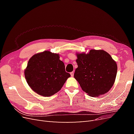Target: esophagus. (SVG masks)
<instances>
[{"mask_svg": "<svg viewBox=\"0 0 134 134\" xmlns=\"http://www.w3.org/2000/svg\"><path fill=\"white\" fill-rule=\"evenodd\" d=\"M70 75L71 76H74V71H72L70 72Z\"/></svg>", "mask_w": 134, "mask_h": 134, "instance_id": "obj_1", "label": "esophagus"}]
</instances>
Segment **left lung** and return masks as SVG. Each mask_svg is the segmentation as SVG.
<instances>
[{"label":"left lung","instance_id":"obj_1","mask_svg":"<svg viewBox=\"0 0 134 134\" xmlns=\"http://www.w3.org/2000/svg\"><path fill=\"white\" fill-rule=\"evenodd\" d=\"M78 64L74 75L82 90L91 97L107 93L116 79L117 66L108 52L91 50L88 53H76Z\"/></svg>","mask_w":134,"mask_h":134}]
</instances>
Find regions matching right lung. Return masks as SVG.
<instances>
[{
    "label": "right lung",
    "instance_id": "add662e5",
    "mask_svg": "<svg viewBox=\"0 0 134 134\" xmlns=\"http://www.w3.org/2000/svg\"><path fill=\"white\" fill-rule=\"evenodd\" d=\"M28 86L35 92L50 97L58 92L70 74L65 71L59 54L44 51L33 55L25 70Z\"/></svg>",
    "mask_w": 134,
    "mask_h": 134
}]
</instances>
